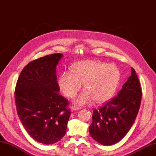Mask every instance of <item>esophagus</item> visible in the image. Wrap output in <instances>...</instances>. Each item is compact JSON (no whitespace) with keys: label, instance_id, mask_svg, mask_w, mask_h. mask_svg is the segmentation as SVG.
<instances>
[{"label":"esophagus","instance_id":"34e87169","mask_svg":"<svg viewBox=\"0 0 156 156\" xmlns=\"http://www.w3.org/2000/svg\"><path fill=\"white\" fill-rule=\"evenodd\" d=\"M71 109L73 111H77V110H79L80 109V107H74V106H72L71 107Z\"/></svg>","mask_w":156,"mask_h":156}]
</instances>
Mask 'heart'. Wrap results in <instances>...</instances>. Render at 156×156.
Listing matches in <instances>:
<instances>
[{
	"instance_id": "1",
	"label": "heart",
	"mask_w": 156,
	"mask_h": 156,
	"mask_svg": "<svg viewBox=\"0 0 156 156\" xmlns=\"http://www.w3.org/2000/svg\"><path fill=\"white\" fill-rule=\"evenodd\" d=\"M121 72L113 64L87 60L76 63L73 70H66L59 76L58 85L67 97L76 95L73 101L78 105H88L95 100L103 103L113 96L119 85Z\"/></svg>"
}]
</instances>
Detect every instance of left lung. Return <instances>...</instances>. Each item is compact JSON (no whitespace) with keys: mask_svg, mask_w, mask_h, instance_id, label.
<instances>
[{"mask_svg":"<svg viewBox=\"0 0 156 156\" xmlns=\"http://www.w3.org/2000/svg\"><path fill=\"white\" fill-rule=\"evenodd\" d=\"M117 97L99 109H94L89 128L91 136L105 146L119 142L131 129L138 113L142 99L139 80L134 69Z\"/></svg>","mask_w":156,"mask_h":156,"instance_id":"1","label":"left lung"}]
</instances>
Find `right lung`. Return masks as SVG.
I'll return each mask as SVG.
<instances>
[{"label": "right lung", "mask_w": 156, "mask_h": 156, "mask_svg": "<svg viewBox=\"0 0 156 156\" xmlns=\"http://www.w3.org/2000/svg\"><path fill=\"white\" fill-rule=\"evenodd\" d=\"M61 53L30 62L21 72L15 90L20 120L30 136L44 144H53L66 134L71 112L68 100L58 94L56 68Z\"/></svg>", "instance_id": "obj_1"}]
</instances>
